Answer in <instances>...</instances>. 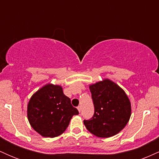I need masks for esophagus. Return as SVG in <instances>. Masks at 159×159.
Returning <instances> with one entry per match:
<instances>
[{
  "label": "esophagus",
  "instance_id": "obj_1",
  "mask_svg": "<svg viewBox=\"0 0 159 159\" xmlns=\"http://www.w3.org/2000/svg\"><path fill=\"white\" fill-rule=\"evenodd\" d=\"M78 111H79V112H81V106H78Z\"/></svg>",
  "mask_w": 159,
  "mask_h": 159
}]
</instances>
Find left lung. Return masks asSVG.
Listing matches in <instances>:
<instances>
[{"label":"left lung","instance_id":"obj_1","mask_svg":"<svg viewBox=\"0 0 159 159\" xmlns=\"http://www.w3.org/2000/svg\"><path fill=\"white\" fill-rule=\"evenodd\" d=\"M95 111L90 120H84L87 130L98 138H110L125 128L132 114L131 102L119 85L104 79L90 85Z\"/></svg>","mask_w":159,"mask_h":159}]
</instances>
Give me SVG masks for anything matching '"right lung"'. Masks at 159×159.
I'll return each mask as SVG.
<instances>
[{
	"instance_id": "obj_1",
	"label": "right lung",
	"mask_w": 159,
	"mask_h": 159,
	"mask_svg": "<svg viewBox=\"0 0 159 159\" xmlns=\"http://www.w3.org/2000/svg\"><path fill=\"white\" fill-rule=\"evenodd\" d=\"M27 112L31 127L45 138L61 135L72 116L78 114L61 86L52 84H47L34 93L27 104Z\"/></svg>"
}]
</instances>
